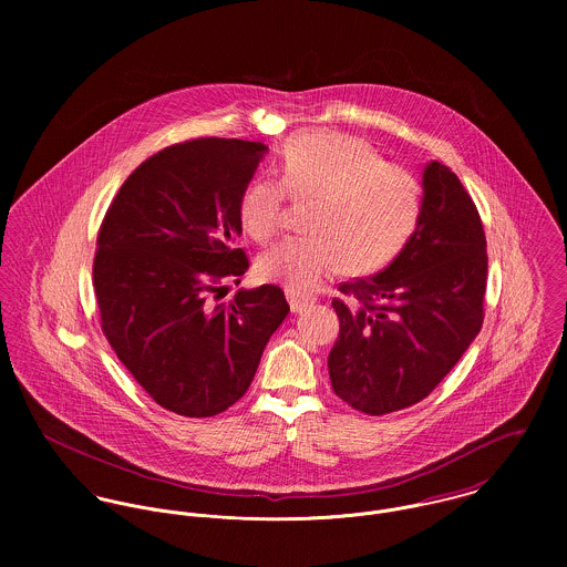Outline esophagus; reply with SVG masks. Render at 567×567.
<instances>
[{"mask_svg":"<svg viewBox=\"0 0 567 567\" xmlns=\"http://www.w3.org/2000/svg\"><path fill=\"white\" fill-rule=\"evenodd\" d=\"M286 297H288V303H290V310L297 315V312H303V310H308L312 303H315V299H310V297H303V295H297V292H292V290H288L286 292Z\"/></svg>","mask_w":567,"mask_h":567,"instance_id":"obj_1","label":"esophagus"}]
</instances>
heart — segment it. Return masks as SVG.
Segmentation results:
<instances>
[{
    "label": "heart",
    "mask_w": 567,
    "mask_h": 567,
    "mask_svg": "<svg viewBox=\"0 0 567 567\" xmlns=\"http://www.w3.org/2000/svg\"><path fill=\"white\" fill-rule=\"evenodd\" d=\"M279 181L255 178L244 187L238 218L257 243L272 240L284 223L289 194L312 200L303 227L257 259V275L308 292L342 266L373 272L393 261L412 238L421 216L416 178L355 137L301 133L290 137L277 163Z\"/></svg>",
    "instance_id": "obj_1"
}]
</instances>
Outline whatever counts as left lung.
Wrapping results in <instances>:
<instances>
[{"instance_id": "8db88e82", "label": "left lung", "mask_w": 567, "mask_h": 567, "mask_svg": "<svg viewBox=\"0 0 567 567\" xmlns=\"http://www.w3.org/2000/svg\"><path fill=\"white\" fill-rule=\"evenodd\" d=\"M338 290L340 333L327 360L333 393L371 416L425 400L485 321V229L447 165H425L421 216L402 252Z\"/></svg>"}]
</instances>
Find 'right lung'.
I'll return each instance as SVG.
<instances>
[{"label": "right lung", "mask_w": 567, "mask_h": 567, "mask_svg": "<svg viewBox=\"0 0 567 567\" xmlns=\"http://www.w3.org/2000/svg\"><path fill=\"white\" fill-rule=\"evenodd\" d=\"M266 151L220 137L167 146L124 181L97 231L102 333L137 384L181 416L236 404L290 312L270 284L218 303L248 268L234 246L238 203Z\"/></svg>", "instance_id": "add662e5"}]
</instances>
